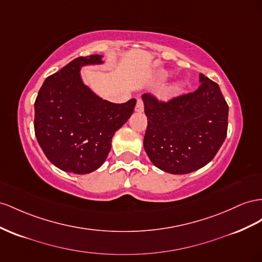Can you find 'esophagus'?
I'll list each match as a JSON object with an SVG mask.
<instances>
[{
	"mask_svg": "<svg viewBox=\"0 0 262 262\" xmlns=\"http://www.w3.org/2000/svg\"><path fill=\"white\" fill-rule=\"evenodd\" d=\"M136 112H143L144 110V105H143V101L141 100V99H139V100L137 101V104H136Z\"/></svg>",
	"mask_w": 262,
	"mask_h": 262,
	"instance_id": "34e87169",
	"label": "esophagus"
}]
</instances>
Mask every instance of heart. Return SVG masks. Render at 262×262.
<instances>
[{
	"label": "heart",
	"mask_w": 262,
	"mask_h": 262,
	"mask_svg": "<svg viewBox=\"0 0 262 262\" xmlns=\"http://www.w3.org/2000/svg\"><path fill=\"white\" fill-rule=\"evenodd\" d=\"M169 76H171V73L165 72L164 74H162L161 78L163 79V80H165V79L168 78ZM185 87H186V81L185 80L175 81L172 84H169V86L164 90L163 98L171 99V98H174L176 96H179V95H181L183 93L184 89H185Z\"/></svg>",
	"instance_id": "heart-1"
}]
</instances>
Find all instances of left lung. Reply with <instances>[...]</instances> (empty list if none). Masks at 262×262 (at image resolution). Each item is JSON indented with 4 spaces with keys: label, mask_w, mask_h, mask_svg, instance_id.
<instances>
[{
    "label": "left lung",
    "mask_w": 262,
    "mask_h": 262,
    "mask_svg": "<svg viewBox=\"0 0 262 262\" xmlns=\"http://www.w3.org/2000/svg\"><path fill=\"white\" fill-rule=\"evenodd\" d=\"M194 93L161 102L144 94L147 117L143 146L162 171L187 174L214 159L227 136L228 104L218 84L200 74Z\"/></svg>",
    "instance_id": "left-lung-1"
}]
</instances>
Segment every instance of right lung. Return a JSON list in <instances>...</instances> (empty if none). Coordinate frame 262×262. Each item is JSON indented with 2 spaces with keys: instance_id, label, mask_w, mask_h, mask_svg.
I'll return each instance as SVG.
<instances>
[{
  "instance_id": "1",
  "label": "right lung",
  "mask_w": 262,
  "mask_h": 262,
  "mask_svg": "<svg viewBox=\"0 0 262 262\" xmlns=\"http://www.w3.org/2000/svg\"><path fill=\"white\" fill-rule=\"evenodd\" d=\"M101 63V55L74 59L47 77L35 100V136L46 158L61 171L88 174L100 167L112 137L136 107V99L112 103L84 84L81 67Z\"/></svg>"
}]
</instances>
